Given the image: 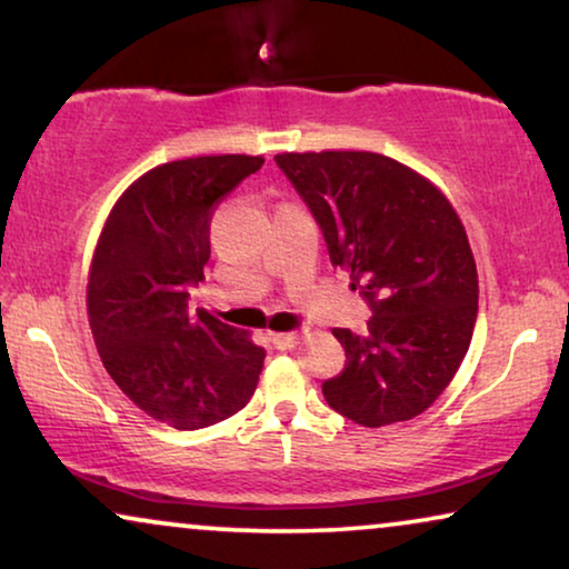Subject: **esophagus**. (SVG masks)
<instances>
[{
    "instance_id": "1",
    "label": "esophagus",
    "mask_w": 569,
    "mask_h": 569,
    "mask_svg": "<svg viewBox=\"0 0 569 569\" xmlns=\"http://www.w3.org/2000/svg\"><path fill=\"white\" fill-rule=\"evenodd\" d=\"M298 333L287 331V333H271V345H274L277 349H282V352H287V349H292L295 345H298Z\"/></svg>"
}]
</instances>
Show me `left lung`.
I'll return each instance as SVG.
<instances>
[{
  "label": "left lung",
  "instance_id": "8db88e82",
  "mask_svg": "<svg viewBox=\"0 0 569 569\" xmlns=\"http://www.w3.org/2000/svg\"><path fill=\"white\" fill-rule=\"evenodd\" d=\"M274 160L372 313L360 333L333 329L347 362L323 383V399L362 427L422 415L461 368L477 323V263L456 209L427 178L378 152Z\"/></svg>",
  "mask_w": 569,
  "mask_h": 569
}]
</instances>
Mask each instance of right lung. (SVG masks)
Here are the masks:
<instances>
[{"instance_id":"1","label":"right lung","mask_w":569,"mask_h":569,"mask_svg":"<svg viewBox=\"0 0 569 569\" xmlns=\"http://www.w3.org/2000/svg\"><path fill=\"white\" fill-rule=\"evenodd\" d=\"M263 158L212 154L152 168L116 201L90 267L88 316L108 376L144 415L201 430L240 411L263 368L246 331L189 310L204 282L217 201Z\"/></svg>"}]
</instances>
